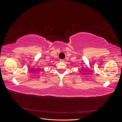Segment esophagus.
<instances>
[{
    "instance_id": "34e87169",
    "label": "esophagus",
    "mask_w": 122,
    "mask_h": 122,
    "mask_svg": "<svg viewBox=\"0 0 122 122\" xmlns=\"http://www.w3.org/2000/svg\"><path fill=\"white\" fill-rule=\"evenodd\" d=\"M60 61L61 62H64V61H65V60H60Z\"/></svg>"
}]
</instances>
